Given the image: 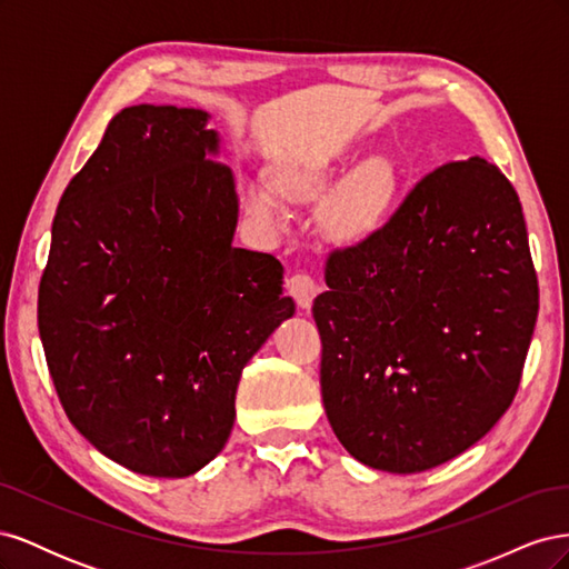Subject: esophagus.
<instances>
[{
  "mask_svg": "<svg viewBox=\"0 0 569 569\" xmlns=\"http://www.w3.org/2000/svg\"><path fill=\"white\" fill-rule=\"evenodd\" d=\"M287 287H289V295L297 299V303L301 308H311L316 295H318V284L316 280L311 278L308 272H297L291 274V278L287 280Z\"/></svg>",
  "mask_w": 569,
  "mask_h": 569,
  "instance_id": "34e87169",
  "label": "esophagus"
}]
</instances>
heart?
Masks as SVG:
<instances>
[{
    "instance_id": "obj_1",
    "label": "heart",
    "mask_w": 569,
    "mask_h": 569,
    "mask_svg": "<svg viewBox=\"0 0 569 569\" xmlns=\"http://www.w3.org/2000/svg\"><path fill=\"white\" fill-rule=\"evenodd\" d=\"M327 176H295L287 180V189L299 197H311L325 189ZM393 170L387 163H375L356 176L325 209V228L337 239H360L370 230L380 226L385 218L391 197H393ZM247 209L258 220H266L270 226H280L284 220L282 201L268 192L261 184H249L244 192Z\"/></svg>"
}]
</instances>
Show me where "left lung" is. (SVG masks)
Returning a JSON list of instances; mask_svg holds the SVG:
<instances>
[{"mask_svg": "<svg viewBox=\"0 0 569 569\" xmlns=\"http://www.w3.org/2000/svg\"><path fill=\"white\" fill-rule=\"evenodd\" d=\"M313 303L327 420L356 460L422 472L518 393L539 313L522 203L472 157L427 173L382 228L330 251Z\"/></svg>", "mask_w": 569, "mask_h": 569, "instance_id": "left-lung-1", "label": "left lung"}]
</instances>
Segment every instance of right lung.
Here are the masks:
<instances>
[{
	"label": "right lung",
	"mask_w": 569,
	"mask_h": 569,
	"mask_svg": "<svg viewBox=\"0 0 569 569\" xmlns=\"http://www.w3.org/2000/svg\"><path fill=\"white\" fill-rule=\"evenodd\" d=\"M209 113L128 107L68 182L38 291L47 368L97 451L149 477L211 462L251 356L295 301L282 263L232 247V170Z\"/></svg>",
	"instance_id": "1"
}]
</instances>
